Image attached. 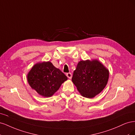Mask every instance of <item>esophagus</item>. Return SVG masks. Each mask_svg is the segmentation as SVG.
I'll use <instances>...</instances> for the list:
<instances>
[{
	"instance_id": "34e87169",
	"label": "esophagus",
	"mask_w": 135,
	"mask_h": 135,
	"mask_svg": "<svg viewBox=\"0 0 135 135\" xmlns=\"http://www.w3.org/2000/svg\"><path fill=\"white\" fill-rule=\"evenodd\" d=\"M66 76H68V78H69V79H71V77H72V74H71V73H67V74H66Z\"/></svg>"
}]
</instances>
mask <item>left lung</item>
Wrapping results in <instances>:
<instances>
[{
	"mask_svg": "<svg viewBox=\"0 0 135 135\" xmlns=\"http://www.w3.org/2000/svg\"><path fill=\"white\" fill-rule=\"evenodd\" d=\"M109 75L108 69L98 60L80 61L73 73L72 81L81 96L91 99L104 89Z\"/></svg>",
	"mask_w": 135,
	"mask_h": 135,
	"instance_id": "left-lung-1",
	"label": "left lung"
}]
</instances>
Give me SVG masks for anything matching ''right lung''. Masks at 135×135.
<instances>
[{"label":"right lung","instance_id":"obj_1","mask_svg":"<svg viewBox=\"0 0 135 135\" xmlns=\"http://www.w3.org/2000/svg\"><path fill=\"white\" fill-rule=\"evenodd\" d=\"M67 79V76L50 61L36 64L27 74L30 87L45 97L52 96Z\"/></svg>","mask_w":135,"mask_h":135}]
</instances>
